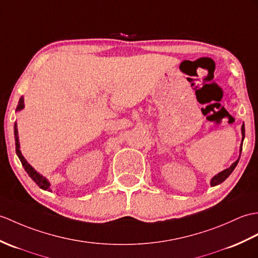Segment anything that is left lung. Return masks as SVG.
<instances>
[{
	"label": "left lung",
	"mask_w": 258,
	"mask_h": 258,
	"mask_svg": "<svg viewBox=\"0 0 258 258\" xmlns=\"http://www.w3.org/2000/svg\"><path fill=\"white\" fill-rule=\"evenodd\" d=\"M242 135H243V140H244V137H245V126H244V124L242 125ZM241 152H242V145H241ZM238 160H239V158L235 161V163H233L232 166L229 167V168L223 170V171H221L220 173H218L217 176H214L212 178V180H211V185H212V187H214V185H217V184L222 183L225 180V179L231 175L232 171L235 169V167H236V165L238 163Z\"/></svg>",
	"instance_id": "8db88e82"
}]
</instances>
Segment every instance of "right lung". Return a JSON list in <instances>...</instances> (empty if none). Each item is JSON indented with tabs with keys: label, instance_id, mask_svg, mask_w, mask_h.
<instances>
[{
	"label": "right lung",
	"instance_id": "1",
	"mask_svg": "<svg viewBox=\"0 0 258 258\" xmlns=\"http://www.w3.org/2000/svg\"><path fill=\"white\" fill-rule=\"evenodd\" d=\"M23 107H24V98L21 97V99H20V101H19V105H17V107H16V111L22 110ZM14 135H15V146H16L15 148H16V154H17V156H19L20 160H21V163H22V165H23V167H24V169H25V171L28 173V176L33 179V180L36 182V184H37L39 188L49 191V190H50V183L48 182L47 179H45L43 176L39 175V173H38L37 171H36V170L33 168V167L27 163L26 159L23 157V155H22V153H21V151H20L19 132H17V124H16V122H15V124H14ZM50 191H51V190H50Z\"/></svg>",
	"mask_w": 258,
	"mask_h": 258
}]
</instances>
